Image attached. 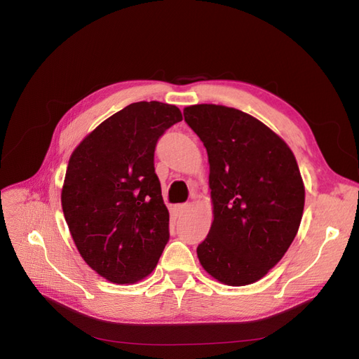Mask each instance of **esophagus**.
Wrapping results in <instances>:
<instances>
[{"label":"esophagus","mask_w":359,"mask_h":359,"mask_svg":"<svg viewBox=\"0 0 359 359\" xmlns=\"http://www.w3.org/2000/svg\"><path fill=\"white\" fill-rule=\"evenodd\" d=\"M187 210H189V205L187 203H182V205H177L175 206V212H177L178 217H181Z\"/></svg>","instance_id":"obj_1"}]
</instances>
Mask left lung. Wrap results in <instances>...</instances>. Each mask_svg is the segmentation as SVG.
I'll use <instances>...</instances> for the list:
<instances>
[{"label":"left lung","mask_w":359,"mask_h":359,"mask_svg":"<svg viewBox=\"0 0 359 359\" xmlns=\"http://www.w3.org/2000/svg\"><path fill=\"white\" fill-rule=\"evenodd\" d=\"M210 163L212 223L202 268L227 286L265 277L298 233L306 189L295 156L257 118L222 104L184 107Z\"/></svg>","instance_id":"1"}]
</instances>
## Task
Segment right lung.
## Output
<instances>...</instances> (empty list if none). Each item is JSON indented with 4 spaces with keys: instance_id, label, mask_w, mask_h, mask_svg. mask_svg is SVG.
<instances>
[{
    "instance_id": "add662e5",
    "label": "right lung",
    "mask_w": 359,
    "mask_h": 359,
    "mask_svg": "<svg viewBox=\"0 0 359 359\" xmlns=\"http://www.w3.org/2000/svg\"><path fill=\"white\" fill-rule=\"evenodd\" d=\"M181 119L173 104L132 103L97 126L70 156L61 190L64 219L86 265L111 283L144 280L169 241L154 149Z\"/></svg>"
}]
</instances>
